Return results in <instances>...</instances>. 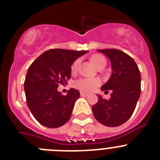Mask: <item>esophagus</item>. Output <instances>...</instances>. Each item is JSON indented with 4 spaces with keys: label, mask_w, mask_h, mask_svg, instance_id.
<instances>
[{
    "label": "esophagus",
    "mask_w": 160,
    "mask_h": 160,
    "mask_svg": "<svg viewBox=\"0 0 160 160\" xmlns=\"http://www.w3.org/2000/svg\"><path fill=\"white\" fill-rule=\"evenodd\" d=\"M80 94H81V96H85V97H87V96H89V94H87V93L82 92H82L80 93Z\"/></svg>",
    "instance_id": "34e87169"
}]
</instances>
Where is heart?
Here are the masks:
<instances>
[{
    "label": "heart",
    "mask_w": 160,
    "mask_h": 160,
    "mask_svg": "<svg viewBox=\"0 0 160 160\" xmlns=\"http://www.w3.org/2000/svg\"><path fill=\"white\" fill-rule=\"evenodd\" d=\"M91 62L93 64L96 66H102V65L107 64V61L105 58L102 57V55L96 54L91 58ZM79 64V60H76L72 64L71 70L75 71L77 70L78 66ZM100 84V80L98 78H81L74 82V87L78 90H81L82 91H92L97 87H98Z\"/></svg>",
    "instance_id": "b5f03b06"
}]
</instances>
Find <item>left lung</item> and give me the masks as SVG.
Returning <instances> with one entry per match:
<instances>
[{
    "label": "left lung",
    "instance_id": "1",
    "mask_svg": "<svg viewBox=\"0 0 160 160\" xmlns=\"http://www.w3.org/2000/svg\"><path fill=\"white\" fill-rule=\"evenodd\" d=\"M110 59L111 78L101 87L111 90V98L103 99L98 94V102L92 107L96 119L107 127H118L127 122L135 111L141 92V75L134 59L116 49H98Z\"/></svg>",
    "mask_w": 160,
    "mask_h": 160
}]
</instances>
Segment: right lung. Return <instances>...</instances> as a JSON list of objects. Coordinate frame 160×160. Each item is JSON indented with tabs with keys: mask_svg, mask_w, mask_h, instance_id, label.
Listing matches in <instances>:
<instances>
[{
	"mask_svg": "<svg viewBox=\"0 0 160 160\" xmlns=\"http://www.w3.org/2000/svg\"><path fill=\"white\" fill-rule=\"evenodd\" d=\"M87 52L49 49L29 67L24 83L26 102L33 117L42 125L57 128L70 118L80 93L71 88L66 95H62L58 91V87L71 78L73 62Z\"/></svg>",
	"mask_w": 160,
	"mask_h": 160,
	"instance_id": "obj_1",
	"label": "right lung"
}]
</instances>
